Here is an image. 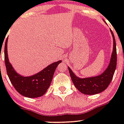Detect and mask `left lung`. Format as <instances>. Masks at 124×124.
Instances as JSON below:
<instances>
[{
  "label": "left lung",
  "mask_w": 124,
  "mask_h": 124,
  "mask_svg": "<svg viewBox=\"0 0 124 124\" xmlns=\"http://www.w3.org/2000/svg\"><path fill=\"white\" fill-rule=\"evenodd\" d=\"M111 32L113 39V48L109 66L104 73L96 77L81 78L76 76L70 67H68L70 75L75 86L83 94L93 95L102 93L106 90L111 82L116 67V48L115 36L111 30Z\"/></svg>",
  "instance_id": "left-lung-1"
}]
</instances>
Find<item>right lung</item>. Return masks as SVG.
<instances>
[{
	"label": "right lung",
	"instance_id": "1",
	"mask_svg": "<svg viewBox=\"0 0 124 124\" xmlns=\"http://www.w3.org/2000/svg\"><path fill=\"white\" fill-rule=\"evenodd\" d=\"M7 44L8 39L4 47L5 64L8 76L15 89L22 96L28 98H37L44 95L50 86L56 67L62 61L58 60L49 65L35 75L24 77L15 71L9 61Z\"/></svg>",
	"mask_w": 124,
	"mask_h": 124
}]
</instances>
